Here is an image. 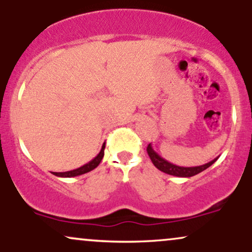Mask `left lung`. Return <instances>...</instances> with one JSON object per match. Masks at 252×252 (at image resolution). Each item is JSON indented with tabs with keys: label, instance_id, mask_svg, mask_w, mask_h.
<instances>
[{
	"label": "left lung",
	"instance_id": "8db88e82",
	"mask_svg": "<svg viewBox=\"0 0 252 252\" xmlns=\"http://www.w3.org/2000/svg\"><path fill=\"white\" fill-rule=\"evenodd\" d=\"M147 153H148L150 160L152 162L154 163V166L158 169H160L161 172L166 173V174L169 175H174V176H180V178H190V176H194L199 173H201L202 170L207 169L210 166H212L213 163L218 160V158H213L212 161L210 162L201 164V166H195V167H181V166H176V164L169 162V161L164 160L162 156H160L158 153L153 149L152 144H148L147 147Z\"/></svg>",
	"mask_w": 252,
	"mask_h": 252
}]
</instances>
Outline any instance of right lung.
Returning a JSON list of instances; mask_svg holds the SVG:
<instances>
[{
	"label": "right lung",
	"instance_id": "add662e5",
	"mask_svg": "<svg viewBox=\"0 0 252 252\" xmlns=\"http://www.w3.org/2000/svg\"><path fill=\"white\" fill-rule=\"evenodd\" d=\"M104 149H105V143H103L102 149H100V152L98 153V155L96 156V158H92L90 162L84 164V166H82V167H79V168L73 169V170H68V172H60V173L52 172V173H53L56 176H60V178H73V176H78V175H82V174H85V173L91 172V170H94V168H96L98 164L100 163V161H102V158L104 156Z\"/></svg>",
	"mask_w": 252,
	"mask_h": 252
}]
</instances>
